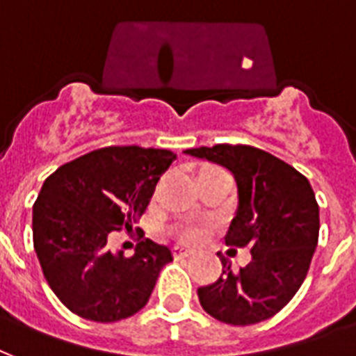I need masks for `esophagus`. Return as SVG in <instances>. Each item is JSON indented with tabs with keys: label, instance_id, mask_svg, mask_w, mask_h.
I'll return each mask as SVG.
<instances>
[{
	"label": "esophagus",
	"instance_id": "34e87169",
	"mask_svg": "<svg viewBox=\"0 0 356 356\" xmlns=\"http://www.w3.org/2000/svg\"><path fill=\"white\" fill-rule=\"evenodd\" d=\"M172 255H175V259L191 257V255H193V250H189V248H180V245H176L175 250H172Z\"/></svg>",
	"mask_w": 356,
	"mask_h": 356
}]
</instances>
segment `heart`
<instances>
[{"mask_svg":"<svg viewBox=\"0 0 356 356\" xmlns=\"http://www.w3.org/2000/svg\"><path fill=\"white\" fill-rule=\"evenodd\" d=\"M204 232H207V229L202 225H197V223H188V225H181L176 229L178 238L184 240V242H199L204 236Z\"/></svg>","mask_w":356,"mask_h":356,"instance_id":"1","label":"heart"}]
</instances>
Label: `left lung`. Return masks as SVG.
<instances>
[{
    "label": "left lung",
    "instance_id": "8db88e82",
    "mask_svg": "<svg viewBox=\"0 0 356 356\" xmlns=\"http://www.w3.org/2000/svg\"><path fill=\"white\" fill-rule=\"evenodd\" d=\"M186 154L231 170L238 210L225 242L251 251V263L238 270L218 253L223 270L218 282L199 287L200 306L227 325L270 319L300 289L319 240V204L308 178L245 144L200 146Z\"/></svg>",
    "mask_w": 356,
    "mask_h": 356
}]
</instances>
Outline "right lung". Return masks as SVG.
<instances>
[{
  "instance_id": "1",
  "label": "right lung",
  "mask_w": 356,
  "mask_h": 356,
  "mask_svg": "<svg viewBox=\"0 0 356 356\" xmlns=\"http://www.w3.org/2000/svg\"><path fill=\"white\" fill-rule=\"evenodd\" d=\"M175 159L170 149L111 146L44 180L33 204V248L50 289L73 314L114 323L146 306L172 253L146 238L125 257L108 250L106 238L146 212Z\"/></svg>"
}]
</instances>
